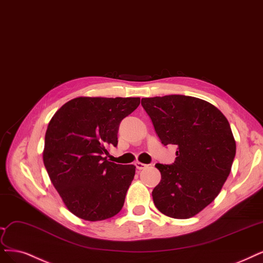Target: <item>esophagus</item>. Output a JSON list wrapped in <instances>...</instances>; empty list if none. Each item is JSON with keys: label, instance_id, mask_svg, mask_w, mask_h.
I'll return each mask as SVG.
<instances>
[{"label": "esophagus", "instance_id": "obj_1", "mask_svg": "<svg viewBox=\"0 0 263 263\" xmlns=\"http://www.w3.org/2000/svg\"><path fill=\"white\" fill-rule=\"evenodd\" d=\"M135 166H136V168L140 171V170H143L144 167H147L148 165L144 164V163H141V162H136L135 163Z\"/></svg>", "mask_w": 263, "mask_h": 263}]
</instances>
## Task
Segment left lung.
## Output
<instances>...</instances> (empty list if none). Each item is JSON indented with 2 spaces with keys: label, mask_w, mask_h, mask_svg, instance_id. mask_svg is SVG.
Instances as JSON below:
<instances>
[{
  "label": "left lung",
  "mask_w": 263,
  "mask_h": 263,
  "mask_svg": "<svg viewBox=\"0 0 263 263\" xmlns=\"http://www.w3.org/2000/svg\"><path fill=\"white\" fill-rule=\"evenodd\" d=\"M141 105L161 142L177 147L174 163L156 164L161 182L153 202L170 218H192L214 200L230 175L236 155L230 123L219 108L195 97L142 98Z\"/></svg>",
  "instance_id": "obj_1"
}]
</instances>
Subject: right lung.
<instances>
[{"instance_id":"1","label":"right lung","mask_w":263,"mask_h":263,"mask_svg":"<svg viewBox=\"0 0 263 263\" xmlns=\"http://www.w3.org/2000/svg\"><path fill=\"white\" fill-rule=\"evenodd\" d=\"M140 98L73 99L54 114L44 139L43 163L67 209L86 221L119 213L135 176L134 165L108 162L121 122Z\"/></svg>"}]
</instances>
